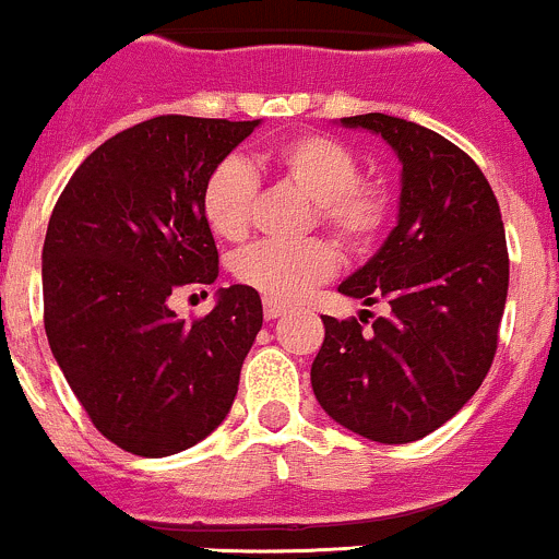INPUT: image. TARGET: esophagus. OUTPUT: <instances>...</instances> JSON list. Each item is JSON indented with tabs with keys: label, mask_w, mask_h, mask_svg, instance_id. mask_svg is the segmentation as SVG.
<instances>
[{
	"label": "esophagus",
	"mask_w": 559,
	"mask_h": 559,
	"mask_svg": "<svg viewBox=\"0 0 559 559\" xmlns=\"http://www.w3.org/2000/svg\"><path fill=\"white\" fill-rule=\"evenodd\" d=\"M282 312H285V307H280V304L272 301V298H266V301H263V318L266 320H277Z\"/></svg>",
	"instance_id": "obj_1"
}]
</instances>
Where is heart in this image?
Here are the masks:
<instances>
[{"label": "heart", "mask_w": 559, "mask_h": 559, "mask_svg": "<svg viewBox=\"0 0 559 559\" xmlns=\"http://www.w3.org/2000/svg\"><path fill=\"white\" fill-rule=\"evenodd\" d=\"M261 163L312 201L318 225L345 250H367L389 223V187L380 179L358 176V157L336 138L314 132L287 138L269 148ZM255 192V170L247 159L225 157L214 165L201 195L209 228L223 239L239 241L250 228ZM336 263V250L323 239L298 245L255 241L234 258V274L241 285H250L272 301H293L307 287L329 280Z\"/></svg>", "instance_id": "obj_1"}]
</instances>
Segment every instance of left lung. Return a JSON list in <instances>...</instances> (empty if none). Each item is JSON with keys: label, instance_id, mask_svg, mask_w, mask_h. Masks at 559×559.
Masks as SVG:
<instances>
[{"label": "left lung", "instance_id": "left-lung-1", "mask_svg": "<svg viewBox=\"0 0 559 559\" xmlns=\"http://www.w3.org/2000/svg\"><path fill=\"white\" fill-rule=\"evenodd\" d=\"M383 138L402 163L400 219L340 285L385 318L323 314L312 361L320 407L374 443L427 438L467 405L497 350L508 296L500 206L478 165L438 132L385 114L340 119Z\"/></svg>", "mask_w": 559, "mask_h": 559}]
</instances>
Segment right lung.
<instances>
[{"label":"right lung","instance_id":"add662e5","mask_svg":"<svg viewBox=\"0 0 559 559\" xmlns=\"http://www.w3.org/2000/svg\"><path fill=\"white\" fill-rule=\"evenodd\" d=\"M258 124L170 114L121 130L79 165L48 219V345L97 432L135 456L201 443L239 391L263 325L258 290L219 287L192 323L168 301L217 280L203 185Z\"/></svg>","mask_w":559,"mask_h":559}]
</instances>
